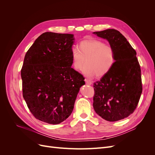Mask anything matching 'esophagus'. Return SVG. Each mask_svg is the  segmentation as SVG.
<instances>
[{"label": "esophagus", "mask_w": 155, "mask_h": 155, "mask_svg": "<svg viewBox=\"0 0 155 155\" xmlns=\"http://www.w3.org/2000/svg\"><path fill=\"white\" fill-rule=\"evenodd\" d=\"M85 81L86 84H87V85H91V84L92 83V81H90V80H88V79H85Z\"/></svg>", "instance_id": "34e87169"}]
</instances>
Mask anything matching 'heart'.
<instances>
[{"label":"heart","mask_w":155,"mask_h":155,"mask_svg":"<svg viewBox=\"0 0 155 155\" xmlns=\"http://www.w3.org/2000/svg\"><path fill=\"white\" fill-rule=\"evenodd\" d=\"M72 65L73 68L80 71L84 64L83 72L88 77L96 74L102 77L109 72L115 62V51L109 45L101 40L90 39L81 41L79 48L72 50Z\"/></svg>","instance_id":"b5f03b06"}]
</instances>
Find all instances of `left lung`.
Instances as JSON below:
<instances>
[{"instance_id": "left-lung-1", "label": "left lung", "mask_w": 155, "mask_h": 155, "mask_svg": "<svg viewBox=\"0 0 155 155\" xmlns=\"http://www.w3.org/2000/svg\"><path fill=\"white\" fill-rule=\"evenodd\" d=\"M93 34L107 39L115 51L113 67L94 83L93 107L107 121L124 119L133 113L142 92L141 69L137 52L118 30L107 29Z\"/></svg>"}]
</instances>
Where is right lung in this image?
Listing matches in <instances>:
<instances>
[{"mask_svg":"<svg viewBox=\"0 0 155 155\" xmlns=\"http://www.w3.org/2000/svg\"><path fill=\"white\" fill-rule=\"evenodd\" d=\"M74 35L45 32L27 51L21 69L22 95L31 114L49 124L71 114L82 75L72 66Z\"/></svg>","mask_w":155,"mask_h":155,"instance_id":"add662e5","label":"right lung"}]
</instances>
